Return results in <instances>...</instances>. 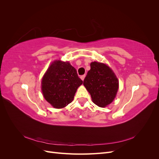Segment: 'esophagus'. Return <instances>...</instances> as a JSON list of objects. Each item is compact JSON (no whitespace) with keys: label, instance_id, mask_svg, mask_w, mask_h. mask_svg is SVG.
<instances>
[{"label":"esophagus","instance_id":"34e87169","mask_svg":"<svg viewBox=\"0 0 159 159\" xmlns=\"http://www.w3.org/2000/svg\"><path fill=\"white\" fill-rule=\"evenodd\" d=\"M85 75H81V79L82 80H84V78H85Z\"/></svg>","mask_w":159,"mask_h":159}]
</instances>
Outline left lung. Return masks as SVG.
<instances>
[{
    "instance_id": "left-lung-1",
    "label": "left lung",
    "mask_w": 159,
    "mask_h": 159,
    "mask_svg": "<svg viewBox=\"0 0 159 159\" xmlns=\"http://www.w3.org/2000/svg\"><path fill=\"white\" fill-rule=\"evenodd\" d=\"M91 69L84 80V85L93 102L103 107L113 102L116 96L119 81L109 67L97 61L91 62Z\"/></svg>"
}]
</instances>
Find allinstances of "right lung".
I'll return each mask as SVG.
<instances>
[{
    "instance_id": "add662e5",
    "label": "right lung",
    "mask_w": 159,
    "mask_h": 159,
    "mask_svg": "<svg viewBox=\"0 0 159 159\" xmlns=\"http://www.w3.org/2000/svg\"><path fill=\"white\" fill-rule=\"evenodd\" d=\"M83 83L76 70L69 62L55 61L48 69L42 80L44 98L53 107H66L74 99L77 89Z\"/></svg>"
}]
</instances>
